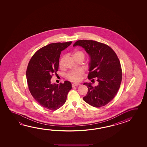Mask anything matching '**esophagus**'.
<instances>
[{"instance_id": "esophagus-1", "label": "esophagus", "mask_w": 147, "mask_h": 147, "mask_svg": "<svg viewBox=\"0 0 147 147\" xmlns=\"http://www.w3.org/2000/svg\"><path fill=\"white\" fill-rule=\"evenodd\" d=\"M78 85H80V84H79V83H73V84H72V87H75L76 86H78Z\"/></svg>"}]
</instances>
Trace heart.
<instances>
[{
	"mask_svg": "<svg viewBox=\"0 0 147 147\" xmlns=\"http://www.w3.org/2000/svg\"><path fill=\"white\" fill-rule=\"evenodd\" d=\"M77 56H82L84 57V53L81 51H76L74 53V54L73 55V56L75 57ZM64 58H65V57H63L61 58V59L60 60V66L62 65V62H63ZM83 73H84V71L81 69H78L74 70V71H72L69 73L67 75V77L69 80L72 81L77 82L82 79Z\"/></svg>",
	"mask_w": 147,
	"mask_h": 147,
	"instance_id": "1",
	"label": "heart"
}]
</instances>
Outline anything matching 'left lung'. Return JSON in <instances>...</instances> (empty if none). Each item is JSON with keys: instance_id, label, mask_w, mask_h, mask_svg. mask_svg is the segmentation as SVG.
Wrapping results in <instances>:
<instances>
[{"instance_id": "left-lung-1", "label": "left lung", "mask_w": 147, "mask_h": 147, "mask_svg": "<svg viewBox=\"0 0 147 147\" xmlns=\"http://www.w3.org/2000/svg\"><path fill=\"white\" fill-rule=\"evenodd\" d=\"M82 47L89 55L88 79L96 78L98 85L85 82L88 89L83 100L90 105L100 107L107 104L116 95L122 80L120 62L110 47L92 40H78L73 47Z\"/></svg>"}]
</instances>
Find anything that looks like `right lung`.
Masks as SVG:
<instances>
[{"mask_svg": "<svg viewBox=\"0 0 147 147\" xmlns=\"http://www.w3.org/2000/svg\"><path fill=\"white\" fill-rule=\"evenodd\" d=\"M72 42L49 44L39 49L29 62L26 77L31 95L40 105L56 111L65 104L72 84H52L53 73L58 70L60 55Z\"/></svg>", "mask_w": 147, "mask_h": 147, "instance_id": "add662e5", "label": "right lung"}]
</instances>
